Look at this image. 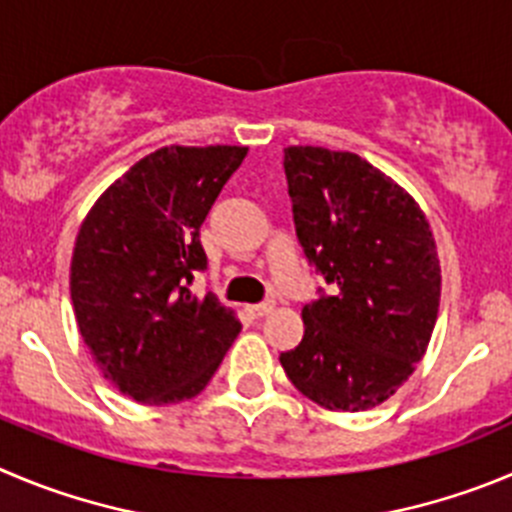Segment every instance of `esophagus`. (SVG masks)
<instances>
[{
	"label": "esophagus",
	"instance_id": "34e87169",
	"mask_svg": "<svg viewBox=\"0 0 512 512\" xmlns=\"http://www.w3.org/2000/svg\"><path fill=\"white\" fill-rule=\"evenodd\" d=\"M272 310V303H255V305H245V313L250 315V318H262V315H267Z\"/></svg>",
	"mask_w": 512,
	"mask_h": 512
}]
</instances>
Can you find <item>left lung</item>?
Returning <instances> with one entry per match:
<instances>
[{"mask_svg": "<svg viewBox=\"0 0 512 512\" xmlns=\"http://www.w3.org/2000/svg\"><path fill=\"white\" fill-rule=\"evenodd\" d=\"M293 222L326 280L303 308V341L280 353L295 389L336 412H366L412 376L439 310V260L419 204L348 151L285 148Z\"/></svg>", "mask_w": 512, "mask_h": 512, "instance_id": "8db88e82", "label": "left lung"}]
</instances>
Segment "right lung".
<instances>
[{
	"instance_id": "1",
	"label": "right lung",
	"mask_w": 512,
	"mask_h": 512,
	"mask_svg": "<svg viewBox=\"0 0 512 512\" xmlns=\"http://www.w3.org/2000/svg\"><path fill=\"white\" fill-rule=\"evenodd\" d=\"M245 146H164L100 194L78 232L70 298L103 376L141 404L197 396L240 333L212 293L199 227Z\"/></svg>"
}]
</instances>
